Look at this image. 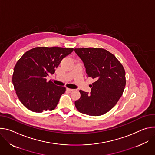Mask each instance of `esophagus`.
<instances>
[{"instance_id":"esophagus-1","label":"esophagus","mask_w":155,"mask_h":155,"mask_svg":"<svg viewBox=\"0 0 155 155\" xmlns=\"http://www.w3.org/2000/svg\"><path fill=\"white\" fill-rule=\"evenodd\" d=\"M66 90H67L68 92H72V91H73V89H69V88H67Z\"/></svg>"}]
</instances>
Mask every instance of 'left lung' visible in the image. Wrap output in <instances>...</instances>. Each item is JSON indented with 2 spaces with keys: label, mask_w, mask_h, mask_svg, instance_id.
Returning a JSON list of instances; mask_svg holds the SVG:
<instances>
[{
  "label": "left lung",
  "mask_w": 155,
  "mask_h": 155,
  "mask_svg": "<svg viewBox=\"0 0 155 155\" xmlns=\"http://www.w3.org/2000/svg\"><path fill=\"white\" fill-rule=\"evenodd\" d=\"M83 61L87 76L95 79L91 94L79 91L81 97L75 101L78 110L97 116L108 112L121 98L126 85L123 66L110 51L100 48H74Z\"/></svg>",
  "instance_id": "8db88e82"
}]
</instances>
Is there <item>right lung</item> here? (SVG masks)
<instances>
[{
  "label": "right lung",
  "mask_w": 155,
  "mask_h": 155,
  "mask_svg": "<svg viewBox=\"0 0 155 155\" xmlns=\"http://www.w3.org/2000/svg\"><path fill=\"white\" fill-rule=\"evenodd\" d=\"M73 48L38 47L26 51L17 61L12 82L21 104L36 113L54 110L66 88L57 86L46 77L53 74Z\"/></svg>",
  "instance_id": "1"
}]
</instances>
